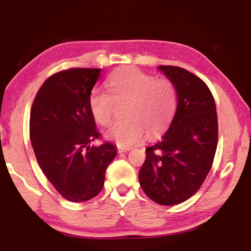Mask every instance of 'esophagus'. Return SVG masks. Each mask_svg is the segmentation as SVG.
<instances>
[{
    "label": "esophagus",
    "instance_id": "34e87169",
    "mask_svg": "<svg viewBox=\"0 0 251 251\" xmlns=\"http://www.w3.org/2000/svg\"><path fill=\"white\" fill-rule=\"evenodd\" d=\"M131 150V147H121V146H119L118 147V152L119 153H125V152H128V151H130Z\"/></svg>",
    "mask_w": 251,
    "mask_h": 251
}]
</instances>
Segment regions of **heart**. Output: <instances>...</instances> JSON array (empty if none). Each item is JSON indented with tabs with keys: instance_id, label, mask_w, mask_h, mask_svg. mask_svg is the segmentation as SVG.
I'll use <instances>...</instances> for the list:
<instances>
[{
	"instance_id": "heart-1",
	"label": "heart",
	"mask_w": 251,
	"mask_h": 251,
	"mask_svg": "<svg viewBox=\"0 0 251 251\" xmlns=\"http://www.w3.org/2000/svg\"><path fill=\"white\" fill-rule=\"evenodd\" d=\"M106 85L108 92L96 88L89 96V108L98 125L108 126L116 104H128L125 116L105 132L106 138L128 147L145 138H157L173 121L177 107V92L168 78L156 80L153 75L130 68L112 74Z\"/></svg>"
}]
</instances>
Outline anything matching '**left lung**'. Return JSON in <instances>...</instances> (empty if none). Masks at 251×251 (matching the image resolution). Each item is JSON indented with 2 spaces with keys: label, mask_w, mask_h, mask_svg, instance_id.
<instances>
[{
  "label": "left lung",
  "mask_w": 251,
  "mask_h": 251,
  "mask_svg": "<svg viewBox=\"0 0 251 251\" xmlns=\"http://www.w3.org/2000/svg\"><path fill=\"white\" fill-rule=\"evenodd\" d=\"M177 92V109L161 142L146 149L138 177L156 203L174 205L197 193L211 169L218 143L215 99L208 85L184 68L159 66Z\"/></svg>",
  "instance_id": "8db88e82"
}]
</instances>
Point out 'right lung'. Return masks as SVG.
<instances>
[{"label":"right lung","instance_id":"obj_1","mask_svg":"<svg viewBox=\"0 0 251 251\" xmlns=\"http://www.w3.org/2000/svg\"><path fill=\"white\" fill-rule=\"evenodd\" d=\"M100 68H70L48 77L37 91L29 137L37 163L58 193L84 202L102 190L105 173L116 155L113 144L90 146L100 133L89 108V96Z\"/></svg>","mask_w":251,"mask_h":251}]
</instances>
